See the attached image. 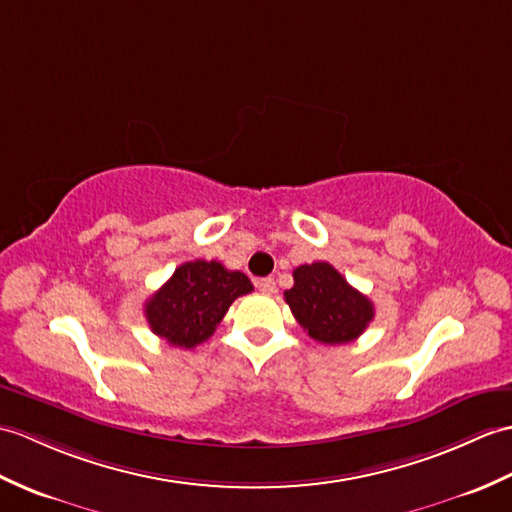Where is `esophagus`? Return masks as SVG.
<instances>
[{
  "label": "esophagus",
  "mask_w": 512,
  "mask_h": 512,
  "mask_svg": "<svg viewBox=\"0 0 512 512\" xmlns=\"http://www.w3.org/2000/svg\"><path fill=\"white\" fill-rule=\"evenodd\" d=\"M257 290L261 292V294H275L277 292V283H275V279H259L257 281Z\"/></svg>",
  "instance_id": "1"
}]
</instances>
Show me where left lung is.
Returning <instances> with one entry per match:
<instances>
[{
    "label": "left lung",
    "instance_id": "8db88e82",
    "mask_svg": "<svg viewBox=\"0 0 512 512\" xmlns=\"http://www.w3.org/2000/svg\"><path fill=\"white\" fill-rule=\"evenodd\" d=\"M285 303L307 336L323 344H347L364 334L375 310L368 296L347 283L327 261L303 264L292 272Z\"/></svg>",
    "mask_w": 512,
    "mask_h": 512
}]
</instances>
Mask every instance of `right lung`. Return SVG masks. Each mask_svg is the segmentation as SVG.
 <instances>
[{
    "label": "right lung",
    "mask_w": 512,
    "mask_h": 512,
    "mask_svg": "<svg viewBox=\"0 0 512 512\" xmlns=\"http://www.w3.org/2000/svg\"><path fill=\"white\" fill-rule=\"evenodd\" d=\"M253 292V283L240 270H227L220 261H187L146 301V320L172 347L194 349L213 336L237 296Z\"/></svg>",
    "instance_id": "add662e5"
}]
</instances>
